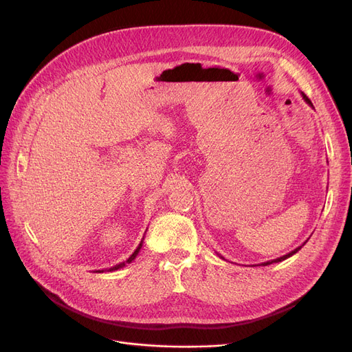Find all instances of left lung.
<instances>
[{
    "instance_id": "8db88e82",
    "label": "left lung",
    "mask_w": 352,
    "mask_h": 352,
    "mask_svg": "<svg viewBox=\"0 0 352 352\" xmlns=\"http://www.w3.org/2000/svg\"><path fill=\"white\" fill-rule=\"evenodd\" d=\"M301 95H302V100L308 104V105H310V107H313V104H311V101L310 100H308V97H307V95L304 94V92H301ZM314 109V107H313ZM307 242V241H305ZM305 242L301 245V247H298V248H295L294 251H291L289 254H286V255H282V257H279V258H276V260H272V261H265V263H261L260 265H269V264H272V263H279V261H283V260H286V258H289V257H292V255L294 254H296L298 251H300L302 247H304V245H305Z\"/></svg>"
}]
</instances>
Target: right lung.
Listing matches in <instances>:
<instances>
[{"label":"right lung","mask_w":352,"mask_h":352,"mask_svg":"<svg viewBox=\"0 0 352 352\" xmlns=\"http://www.w3.org/2000/svg\"><path fill=\"white\" fill-rule=\"evenodd\" d=\"M142 243H144V238H142V241H141V243L138 245V248L133 251V254L131 255L129 258H127L126 261H123V263H119V264H116V265H113V267H110L109 269V272H114V270H119V269H122V267H124L126 264H129V263H132L135 258H136V255H138V252L141 251V248H142ZM95 272H98V273H102V272H105V270H95Z\"/></svg>","instance_id":"right-lung-1"}]
</instances>
